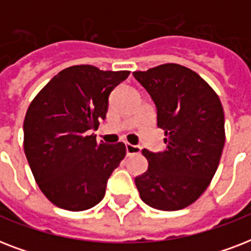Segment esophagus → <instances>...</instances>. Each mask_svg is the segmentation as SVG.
<instances>
[{
    "label": "esophagus",
    "mask_w": 251,
    "mask_h": 251,
    "mask_svg": "<svg viewBox=\"0 0 251 251\" xmlns=\"http://www.w3.org/2000/svg\"><path fill=\"white\" fill-rule=\"evenodd\" d=\"M125 149H126V155H127V156L137 155V153L141 152V147H139V146H133V145H130V143H125Z\"/></svg>",
    "instance_id": "1"
}]
</instances>
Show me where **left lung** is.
Listing matches in <instances>:
<instances>
[{
    "instance_id": "1",
    "label": "left lung",
    "mask_w": 251,
    "mask_h": 251,
    "mask_svg": "<svg viewBox=\"0 0 251 251\" xmlns=\"http://www.w3.org/2000/svg\"><path fill=\"white\" fill-rule=\"evenodd\" d=\"M133 75L156 106L167 145L163 152L142 151L149 169L135 177V185L150 207L182 210L203 194L218 169L226 142L222 102L197 73L181 65Z\"/></svg>"
}]
</instances>
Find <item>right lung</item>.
<instances>
[{
    "label": "right lung",
    "mask_w": 251,
    "mask_h": 251,
    "mask_svg": "<svg viewBox=\"0 0 251 251\" xmlns=\"http://www.w3.org/2000/svg\"><path fill=\"white\" fill-rule=\"evenodd\" d=\"M130 72H102L76 65L60 72L33 99L25 113V153L40 190L60 208L84 211L105 195L125 145L96 142L110 92Z\"/></svg>",
    "instance_id": "right-lung-1"
}]
</instances>
